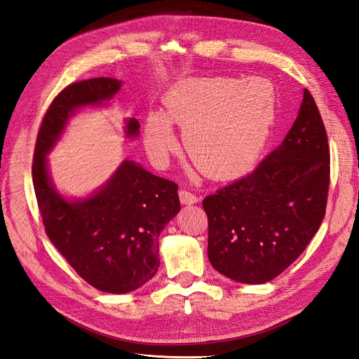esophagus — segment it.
<instances>
[{
  "mask_svg": "<svg viewBox=\"0 0 359 359\" xmlns=\"http://www.w3.org/2000/svg\"><path fill=\"white\" fill-rule=\"evenodd\" d=\"M179 199H180V202L184 203V205H192V203L199 202V198H198L195 194H192V192H189V191H184V189L179 191Z\"/></svg>",
  "mask_w": 359,
  "mask_h": 359,
  "instance_id": "esophagus-1",
  "label": "esophagus"
}]
</instances>
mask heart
Instances as JSON below:
<instances>
[{
	"mask_svg": "<svg viewBox=\"0 0 359 359\" xmlns=\"http://www.w3.org/2000/svg\"><path fill=\"white\" fill-rule=\"evenodd\" d=\"M164 107L167 116L153 111L145 121L151 160L164 165L176 149L172 120L184 128V147L202 172L230 177L248 170L265 147L276 116V91L259 79H184L165 93Z\"/></svg>",
	"mask_w": 359,
	"mask_h": 359,
	"instance_id": "1",
	"label": "heart"
}]
</instances>
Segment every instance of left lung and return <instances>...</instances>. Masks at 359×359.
I'll list each match as a JSON object with an SVG mask.
<instances>
[{
  "instance_id": "1",
  "label": "left lung",
  "mask_w": 359,
  "mask_h": 359,
  "mask_svg": "<svg viewBox=\"0 0 359 359\" xmlns=\"http://www.w3.org/2000/svg\"><path fill=\"white\" fill-rule=\"evenodd\" d=\"M329 182L326 128L306 88L282 144L250 175L203 199L214 269L243 284H265L280 275L320 229Z\"/></svg>"
}]
</instances>
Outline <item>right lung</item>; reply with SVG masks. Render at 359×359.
I'll use <instances>...</instances> for the list:
<instances>
[{"mask_svg":"<svg viewBox=\"0 0 359 359\" xmlns=\"http://www.w3.org/2000/svg\"><path fill=\"white\" fill-rule=\"evenodd\" d=\"M119 88V80L99 77L72 83L58 93L37 132L32 164L48 237L86 282L110 294L134 291L157 273L158 236L180 210L179 186L125 160L96 195L69 202L49 180L46 154L75 109L100 104ZM138 130V121L130 119L126 134L137 137Z\"/></svg>","mask_w":359,"mask_h":359,"instance_id":"1","label":"right lung"}]
</instances>
